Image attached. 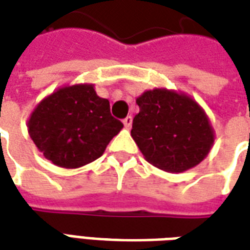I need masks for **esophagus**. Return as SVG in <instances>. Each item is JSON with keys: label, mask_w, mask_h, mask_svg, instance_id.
Returning a JSON list of instances; mask_svg holds the SVG:
<instances>
[{"label": "esophagus", "mask_w": 250, "mask_h": 250, "mask_svg": "<svg viewBox=\"0 0 250 250\" xmlns=\"http://www.w3.org/2000/svg\"><path fill=\"white\" fill-rule=\"evenodd\" d=\"M123 125H125V128H130L131 125H132V118H131V116H127L125 119H123Z\"/></svg>", "instance_id": "esophagus-1"}]
</instances>
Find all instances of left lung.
Listing matches in <instances>:
<instances>
[{"mask_svg": "<svg viewBox=\"0 0 250 250\" xmlns=\"http://www.w3.org/2000/svg\"><path fill=\"white\" fill-rule=\"evenodd\" d=\"M139 114L131 136L152 166L184 173L204 161L214 143V130L191 96L166 88L145 91L136 99Z\"/></svg>", "mask_w": 250, "mask_h": 250, "instance_id": "8db88e82", "label": "left lung"}]
</instances>
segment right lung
<instances>
[{"label":"right lung","instance_id":"1","mask_svg":"<svg viewBox=\"0 0 250 250\" xmlns=\"http://www.w3.org/2000/svg\"><path fill=\"white\" fill-rule=\"evenodd\" d=\"M123 128L109 112V102L93 84L59 88L41 100L28 120L36 147L53 165L77 168L96 161Z\"/></svg>","mask_w":250,"mask_h":250}]
</instances>
